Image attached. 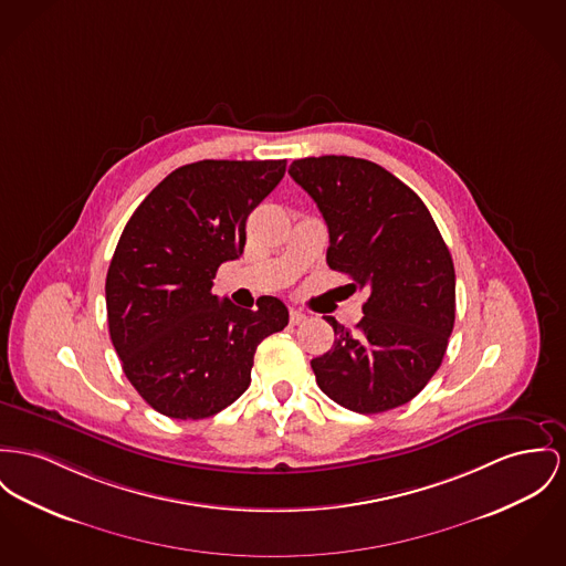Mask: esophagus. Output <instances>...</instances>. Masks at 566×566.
Returning a JSON list of instances; mask_svg holds the SVG:
<instances>
[{
	"label": "esophagus",
	"mask_w": 566,
	"mask_h": 566,
	"mask_svg": "<svg viewBox=\"0 0 566 566\" xmlns=\"http://www.w3.org/2000/svg\"><path fill=\"white\" fill-rule=\"evenodd\" d=\"M304 319H306V315H304L302 311H298V308H290V322H292L294 326H298Z\"/></svg>",
	"instance_id": "34e87169"
}]
</instances>
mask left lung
<instances>
[{"instance_id": "left-lung-1", "label": "left lung", "mask_w": 566, "mask_h": 566, "mask_svg": "<svg viewBox=\"0 0 566 566\" xmlns=\"http://www.w3.org/2000/svg\"><path fill=\"white\" fill-rule=\"evenodd\" d=\"M290 176L317 203L331 235L326 262L369 298L311 367L343 408L377 415L415 399L440 369L454 324V265L415 190L371 160L308 156Z\"/></svg>"}]
</instances>
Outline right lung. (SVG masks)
I'll use <instances>...</instances> for the list:
<instances>
[{"label": "right lung", "mask_w": 566, "mask_h": 566, "mask_svg": "<svg viewBox=\"0 0 566 566\" xmlns=\"http://www.w3.org/2000/svg\"><path fill=\"white\" fill-rule=\"evenodd\" d=\"M285 160H199L171 171L133 212L115 247L105 298L109 335L135 390L160 415H219L251 384L262 340L287 306L240 308L212 294L238 260L247 219L285 176Z\"/></svg>", "instance_id": "obj_1"}]
</instances>
